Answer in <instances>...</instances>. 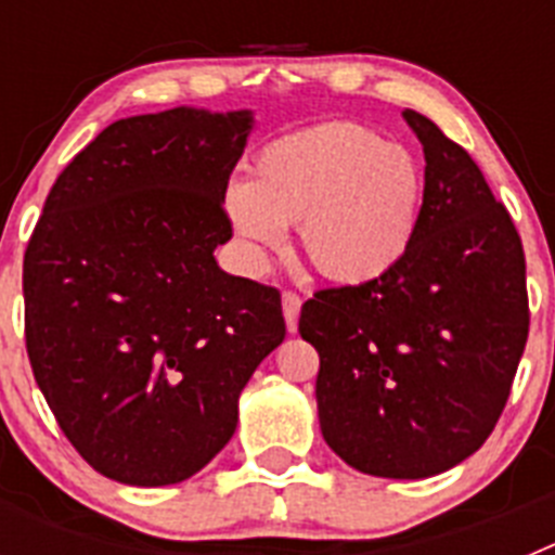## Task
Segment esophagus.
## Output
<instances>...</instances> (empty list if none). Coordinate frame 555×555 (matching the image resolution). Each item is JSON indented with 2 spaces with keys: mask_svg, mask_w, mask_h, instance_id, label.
<instances>
[{
  "mask_svg": "<svg viewBox=\"0 0 555 555\" xmlns=\"http://www.w3.org/2000/svg\"><path fill=\"white\" fill-rule=\"evenodd\" d=\"M300 294L283 292V320H286L288 333H297V320H300Z\"/></svg>",
  "mask_w": 555,
  "mask_h": 555,
  "instance_id": "34e87169",
  "label": "esophagus"
}]
</instances>
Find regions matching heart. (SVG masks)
<instances>
[{"label": "heart", "mask_w": 555, "mask_h": 555, "mask_svg": "<svg viewBox=\"0 0 555 555\" xmlns=\"http://www.w3.org/2000/svg\"><path fill=\"white\" fill-rule=\"evenodd\" d=\"M425 171L414 152L377 130L327 121L288 132L258 152L253 180H233L222 214L244 261L263 269L297 224L317 272L364 286L403 263L423 222Z\"/></svg>", "instance_id": "heart-1"}]
</instances>
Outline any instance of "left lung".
Returning a JSON list of instances; mask_svg holds the SVG:
<instances>
[{"label": "left lung", "instance_id": "1", "mask_svg": "<svg viewBox=\"0 0 555 555\" xmlns=\"http://www.w3.org/2000/svg\"><path fill=\"white\" fill-rule=\"evenodd\" d=\"M425 152L420 233L403 263L325 288L300 311L320 352L317 409L333 453L377 478H430L487 442L528 338L526 255L467 152L403 111Z\"/></svg>", "mask_w": 555, "mask_h": 555}]
</instances>
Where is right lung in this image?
<instances>
[{
  "instance_id": "add662e5",
  "label": "right lung",
  "mask_w": 555,
  "mask_h": 555,
  "mask_svg": "<svg viewBox=\"0 0 555 555\" xmlns=\"http://www.w3.org/2000/svg\"><path fill=\"white\" fill-rule=\"evenodd\" d=\"M253 111L113 121L63 169L24 253L38 389L105 478L169 487L233 436L238 397L286 322L272 286L219 269L222 194Z\"/></svg>"
}]
</instances>
